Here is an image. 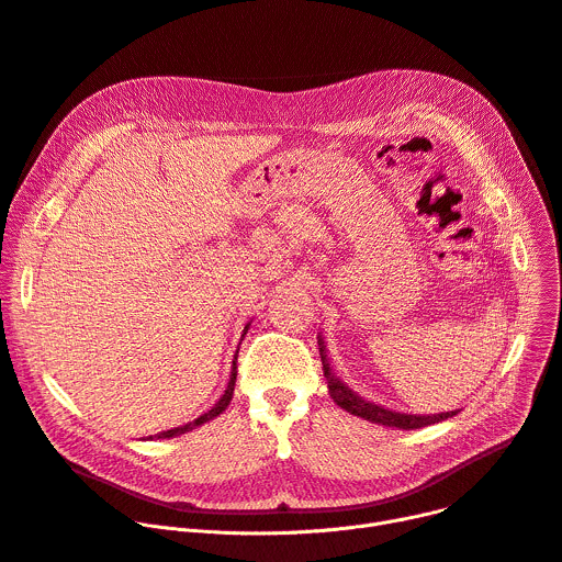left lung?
<instances>
[{
    "mask_svg": "<svg viewBox=\"0 0 562 562\" xmlns=\"http://www.w3.org/2000/svg\"><path fill=\"white\" fill-rule=\"evenodd\" d=\"M319 351H322V362H324V376H326V383H328V394H331V400L340 408H345L347 413H351L356 417L370 419V422L381 424V426H394V428H404V431H411V428H422V426L436 424V422H442V419L456 415L453 411L451 413H440V415H406V413H394V411H387V408L376 406L372 402H366L331 374V368H328L326 356H324L326 351H324L322 340H319Z\"/></svg>",
    "mask_w": 562,
    "mask_h": 562,
    "instance_id": "left-lung-1",
    "label": "left lung"
}]
</instances>
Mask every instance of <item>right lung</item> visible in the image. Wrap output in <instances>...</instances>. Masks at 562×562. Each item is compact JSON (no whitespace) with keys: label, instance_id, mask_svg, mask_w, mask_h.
<instances>
[{"label":"right lung","instance_id":"1","mask_svg":"<svg viewBox=\"0 0 562 562\" xmlns=\"http://www.w3.org/2000/svg\"><path fill=\"white\" fill-rule=\"evenodd\" d=\"M236 360H238V353H236ZM236 360H234V370H231V379H228V385H226V390H224V394H222V400L209 411V413H204L202 417H196L194 422H190V424H186V426H177V428H170V431H162V434H158L156 438H175V436H181V434H186V431H190V428H194V426H200V424H204V422H209V419H213V417H217L228 404H231V397H234V387H236V376H238V366H236Z\"/></svg>","mask_w":562,"mask_h":562}]
</instances>
